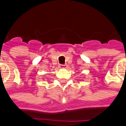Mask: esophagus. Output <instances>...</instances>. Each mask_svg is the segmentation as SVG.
I'll use <instances>...</instances> for the list:
<instances>
[{
  "instance_id": "34e87169",
  "label": "esophagus",
  "mask_w": 126,
  "mask_h": 126,
  "mask_svg": "<svg viewBox=\"0 0 126 126\" xmlns=\"http://www.w3.org/2000/svg\"><path fill=\"white\" fill-rule=\"evenodd\" d=\"M67 65H66V64H64V65H59V67H60L61 69H65V68H66V67H67Z\"/></svg>"
}]
</instances>
